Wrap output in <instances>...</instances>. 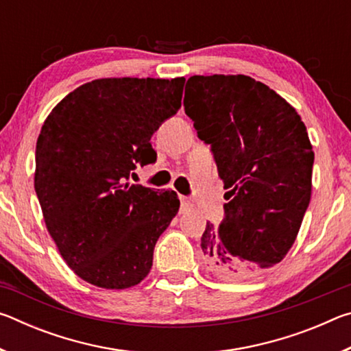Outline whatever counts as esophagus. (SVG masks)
Listing matches in <instances>:
<instances>
[{
	"mask_svg": "<svg viewBox=\"0 0 351 351\" xmlns=\"http://www.w3.org/2000/svg\"><path fill=\"white\" fill-rule=\"evenodd\" d=\"M180 201H181V210H187L192 207V203H190V199L187 197H180Z\"/></svg>",
	"mask_w": 351,
	"mask_h": 351,
	"instance_id": "34e87169",
	"label": "esophagus"
}]
</instances>
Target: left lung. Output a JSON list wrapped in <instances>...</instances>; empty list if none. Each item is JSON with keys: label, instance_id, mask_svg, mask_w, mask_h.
Here are the masks:
<instances>
[{"label": "left lung", "instance_id": "left-lung-1", "mask_svg": "<svg viewBox=\"0 0 351 351\" xmlns=\"http://www.w3.org/2000/svg\"><path fill=\"white\" fill-rule=\"evenodd\" d=\"M184 110L228 189L224 219L201 237L203 263L224 280L257 276L288 254L310 204L305 123L274 90L241 74L190 77Z\"/></svg>", "mask_w": 351, "mask_h": 351}]
</instances>
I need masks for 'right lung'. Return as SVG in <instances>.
Wrapping results in <instances>:
<instances>
[{
    "label": "right lung",
    "mask_w": 351,
    "mask_h": 351,
    "mask_svg": "<svg viewBox=\"0 0 351 351\" xmlns=\"http://www.w3.org/2000/svg\"><path fill=\"white\" fill-rule=\"evenodd\" d=\"M186 79H99L69 93L41 127L35 192L47 232L83 280L125 289L144 280L180 209L173 190L130 184L154 162L152 136L181 108Z\"/></svg>",
    "instance_id": "add662e5"
}]
</instances>
